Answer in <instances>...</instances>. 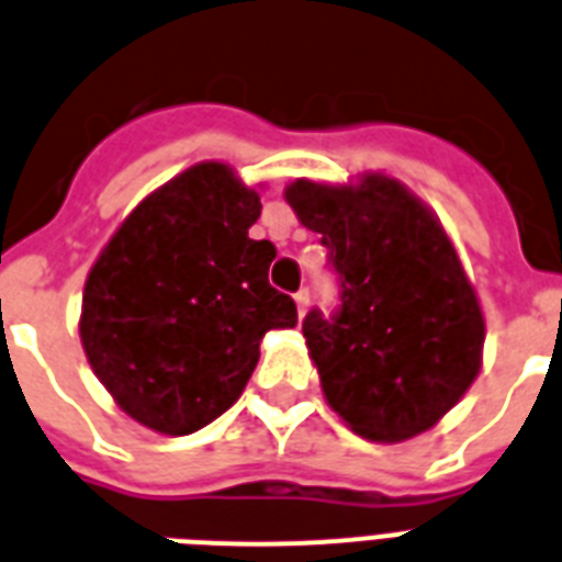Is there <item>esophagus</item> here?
Instances as JSON below:
<instances>
[{
  "mask_svg": "<svg viewBox=\"0 0 562 562\" xmlns=\"http://www.w3.org/2000/svg\"><path fill=\"white\" fill-rule=\"evenodd\" d=\"M308 300H312V294H308V289H300L294 294V303H296V312H300V317H303L305 312H308Z\"/></svg>",
  "mask_w": 562,
  "mask_h": 562,
  "instance_id": "esophagus-1",
  "label": "esophagus"
}]
</instances>
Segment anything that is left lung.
<instances>
[{
  "mask_svg": "<svg viewBox=\"0 0 562 562\" xmlns=\"http://www.w3.org/2000/svg\"><path fill=\"white\" fill-rule=\"evenodd\" d=\"M296 218L321 234L340 282L335 314L303 321L323 395L358 436L404 441L430 430L482 367L485 317L453 241L395 178L294 181Z\"/></svg>",
  "mask_w": 562,
  "mask_h": 562,
  "instance_id": "8db88e82",
  "label": "left lung"
}]
</instances>
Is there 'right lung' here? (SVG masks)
<instances>
[{"mask_svg":"<svg viewBox=\"0 0 562 562\" xmlns=\"http://www.w3.org/2000/svg\"><path fill=\"white\" fill-rule=\"evenodd\" d=\"M259 195L227 164H195L147 195L89 271L80 340L117 407L187 436L241 395L259 340L296 326L268 282L277 248L250 239Z\"/></svg>","mask_w":562,"mask_h":562,"instance_id":"add662e5","label":"right lung"}]
</instances>
